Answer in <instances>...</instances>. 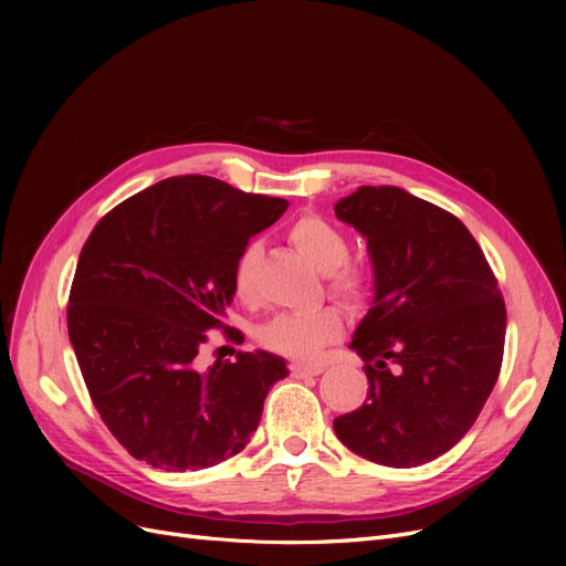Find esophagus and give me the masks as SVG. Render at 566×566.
Instances as JSON below:
<instances>
[{"label": "esophagus", "instance_id": "1", "mask_svg": "<svg viewBox=\"0 0 566 566\" xmlns=\"http://www.w3.org/2000/svg\"><path fill=\"white\" fill-rule=\"evenodd\" d=\"M290 373L295 375V378H316V375L323 373V366H304V364H293L290 366Z\"/></svg>", "mask_w": 566, "mask_h": 566}]
</instances>
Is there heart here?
<instances>
[{
  "mask_svg": "<svg viewBox=\"0 0 566 566\" xmlns=\"http://www.w3.org/2000/svg\"><path fill=\"white\" fill-rule=\"evenodd\" d=\"M293 243L306 260L331 279V290L349 304L361 302L368 295V273L345 266L349 256V243L333 224L321 217H302L290 227ZM260 260V248L250 245L238 256L233 269V290L243 302L254 300V266ZM342 314L335 306H323L310 314H276L256 328L260 345L295 361H314L321 349L342 333Z\"/></svg>",
  "mask_w": 566,
  "mask_h": 566,
  "instance_id": "obj_1",
  "label": "heart"
}]
</instances>
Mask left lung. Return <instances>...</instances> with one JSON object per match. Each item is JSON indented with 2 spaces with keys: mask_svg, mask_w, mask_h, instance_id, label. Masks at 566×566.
<instances>
[{
  "mask_svg": "<svg viewBox=\"0 0 566 566\" xmlns=\"http://www.w3.org/2000/svg\"><path fill=\"white\" fill-rule=\"evenodd\" d=\"M335 214L366 238L373 266L370 310L349 342L368 397L335 418V434L378 465H424L465 437L499 380V281L458 217L399 186H361Z\"/></svg>",
  "mask_w": 566,
  "mask_h": 566,
  "instance_id": "left-lung-1",
  "label": "left lung"
}]
</instances>
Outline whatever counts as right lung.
Instances as JSON below:
<instances>
[{
	"label": "right lung",
	"mask_w": 566,
	"mask_h": 566,
	"mask_svg": "<svg viewBox=\"0 0 566 566\" xmlns=\"http://www.w3.org/2000/svg\"><path fill=\"white\" fill-rule=\"evenodd\" d=\"M285 210L186 175L119 202L90 233L67 335L101 420L136 460L196 472L245 449L285 361L256 349L200 368L196 356L233 302L238 256Z\"/></svg>",
	"instance_id": "add662e5"
}]
</instances>
